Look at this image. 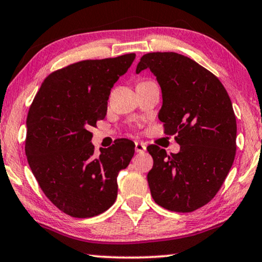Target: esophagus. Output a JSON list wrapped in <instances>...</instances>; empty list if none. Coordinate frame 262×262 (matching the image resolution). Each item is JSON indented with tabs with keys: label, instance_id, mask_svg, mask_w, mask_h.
I'll return each mask as SVG.
<instances>
[{
	"label": "esophagus",
	"instance_id": "obj_1",
	"mask_svg": "<svg viewBox=\"0 0 262 262\" xmlns=\"http://www.w3.org/2000/svg\"><path fill=\"white\" fill-rule=\"evenodd\" d=\"M135 149H136V152H144L146 150V145L142 142H136Z\"/></svg>",
	"mask_w": 262,
	"mask_h": 262
}]
</instances>
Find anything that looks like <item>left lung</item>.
<instances>
[{
    "instance_id": "left-lung-1",
    "label": "left lung",
    "mask_w": 262,
    "mask_h": 262,
    "mask_svg": "<svg viewBox=\"0 0 262 262\" xmlns=\"http://www.w3.org/2000/svg\"><path fill=\"white\" fill-rule=\"evenodd\" d=\"M150 69L162 91L159 119L177 135L178 154L149 145L154 166L148 184L154 200L175 212L206 205L223 185L236 154V117L222 82L188 57L146 53L136 73Z\"/></svg>"
}]
</instances>
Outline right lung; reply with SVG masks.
I'll return each instance as SVG.
<instances>
[{
	"mask_svg": "<svg viewBox=\"0 0 262 262\" xmlns=\"http://www.w3.org/2000/svg\"><path fill=\"white\" fill-rule=\"evenodd\" d=\"M135 58L81 60L53 71L28 111V164L45 195L71 217L98 216L117 199V177L130 163L135 143L121 138L96 155L89 130L106 117L111 89Z\"/></svg>",
	"mask_w": 262,
	"mask_h": 262,
	"instance_id": "add662e5",
	"label": "right lung"
}]
</instances>
